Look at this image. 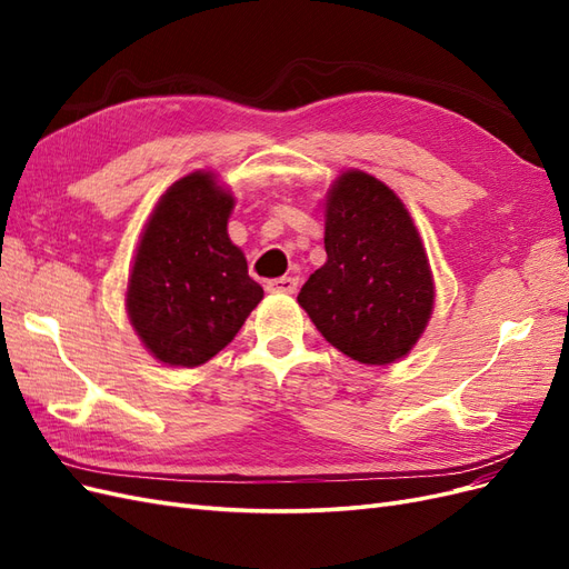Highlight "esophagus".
<instances>
[{
	"mask_svg": "<svg viewBox=\"0 0 569 569\" xmlns=\"http://www.w3.org/2000/svg\"><path fill=\"white\" fill-rule=\"evenodd\" d=\"M268 291H272V295H295V291L299 289V280L297 278H274L266 284Z\"/></svg>",
	"mask_w": 569,
	"mask_h": 569,
	"instance_id": "34e87169",
	"label": "esophagus"
}]
</instances>
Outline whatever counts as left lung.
<instances>
[{
    "mask_svg": "<svg viewBox=\"0 0 569 569\" xmlns=\"http://www.w3.org/2000/svg\"><path fill=\"white\" fill-rule=\"evenodd\" d=\"M325 251L297 297L320 335L358 363L406 356L432 316L435 284L401 199L368 173H343L325 206Z\"/></svg>",
    "mask_w": 569,
    "mask_h": 569,
    "instance_id": "left-lung-1",
    "label": "left lung"
}]
</instances>
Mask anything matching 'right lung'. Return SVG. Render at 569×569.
<instances>
[{
	"instance_id": "obj_1",
	"label": "right lung",
	"mask_w": 569,
	"mask_h": 569,
	"mask_svg": "<svg viewBox=\"0 0 569 569\" xmlns=\"http://www.w3.org/2000/svg\"><path fill=\"white\" fill-rule=\"evenodd\" d=\"M232 206L199 170L170 187L147 222L126 301L137 335L166 366L206 363L263 299L228 237Z\"/></svg>"
}]
</instances>
